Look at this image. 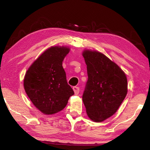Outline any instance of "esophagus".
Wrapping results in <instances>:
<instances>
[{
	"label": "esophagus",
	"mask_w": 150,
	"mask_h": 150,
	"mask_svg": "<svg viewBox=\"0 0 150 150\" xmlns=\"http://www.w3.org/2000/svg\"><path fill=\"white\" fill-rule=\"evenodd\" d=\"M73 91H74V93L75 95H77L79 93V88L78 87H73Z\"/></svg>",
	"instance_id": "esophagus-1"
}]
</instances>
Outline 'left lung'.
Segmentation results:
<instances>
[{"instance_id":"left-lung-1","label":"left lung","mask_w":150,"mask_h":150,"mask_svg":"<svg viewBox=\"0 0 150 150\" xmlns=\"http://www.w3.org/2000/svg\"><path fill=\"white\" fill-rule=\"evenodd\" d=\"M88 80L83 95L91 120L101 122L118 110L128 92L126 75L121 68L97 51L85 50Z\"/></svg>"}]
</instances>
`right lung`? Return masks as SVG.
Instances as JSON below:
<instances>
[{"mask_svg": "<svg viewBox=\"0 0 150 150\" xmlns=\"http://www.w3.org/2000/svg\"><path fill=\"white\" fill-rule=\"evenodd\" d=\"M70 49L66 46L48 48L30 65L24 76V87L35 107L44 115L62 110L74 95L67 84L62 66Z\"/></svg>", "mask_w": 150, "mask_h": 150, "instance_id": "obj_1", "label": "right lung"}]
</instances>
